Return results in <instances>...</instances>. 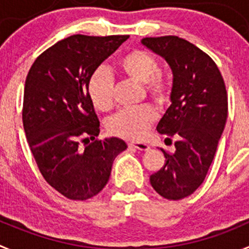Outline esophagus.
I'll use <instances>...</instances> for the list:
<instances>
[{"instance_id":"34e87169","label":"esophagus","mask_w":249,"mask_h":249,"mask_svg":"<svg viewBox=\"0 0 249 249\" xmlns=\"http://www.w3.org/2000/svg\"><path fill=\"white\" fill-rule=\"evenodd\" d=\"M130 148L139 149V151H148L149 146L147 143H143V142H129Z\"/></svg>"}]
</instances>
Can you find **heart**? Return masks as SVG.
Here are the masks:
<instances>
[{"label": "heart", "mask_w": 249, "mask_h": 249, "mask_svg": "<svg viewBox=\"0 0 249 249\" xmlns=\"http://www.w3.org/2000/svg\"><path fill=\"white\" fill-rule=\"evenodd\" d=\"M123 74L137 83L144 84L149 97L164 102L170 95V79L165 71L158 69L156 57L143 50H132L118 60ZM88 95L93 107L108 112L114 105V80L109 71L100 67L88 81ZM157 113L151 106L120 110L108 123V130L115 136L126 140H141L156 122Z\"/></svg>", "instance_id": "obj_1"}]
</instances>
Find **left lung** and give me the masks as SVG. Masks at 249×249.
Returning a JSON list of instances; mask_svg holds the SVG:
<instances>
[{
    "label": "left lung",
    "instance_id": "left-lung-1",
    "mask_svg": "<svg viewBox=\"0 0 249 249\" xmlns=\"http://www.w3.org/2000/svg\"><path fill=\"white\" fill-rule=\"evenodd\" d=\"M141 43L163 57L173 71L171 105L157 131L178 141L174 153L161 149L165 163L149 181L161 197L178 201L202 185L215 156L228 118L225 83L214 60L189 41L160 36Z\"/></svg>",
    "mask_w": 249,
    "mask_h": 249
}]
</instances>
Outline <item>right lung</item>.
<instances>
[{
	"label": "right lung",
	"instance_id": "1",
	"mask_svg": "<svg viewBox=\"0 0 249 249\" xmlns=\"http://www.w3.org/2000/svg\"><path fill=\"white\" fill-rule=\"evenodd\" d=\"M127 38L69 36L41 53L26 76L28 143L43 178L69 199L85 201L102 191L115 157L127 148L118 137L96 139L100 122L88 95L91 74Z\"/></svg>",
	"mask_w": 249,
	"mask_h": 249
}]
</instances>
